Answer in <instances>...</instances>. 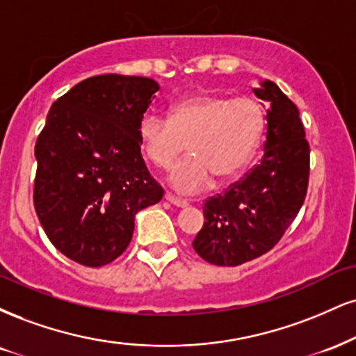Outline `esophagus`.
<instances>
[{
	"label": "esophagus",
	"mask_w": 356,
	"mask_h": 356,
	"mask_svg": "<svg viewBox=\"0 0 356 356\" xmlns=\"http://www.w3.org/2000/svg\"><path fill=\"white\" fill-rule=\"evenodd\" d=\"M165 200H169L170 204L177 205V207H187L189 205V202H187L186 199H181V197H175L174 194H170V192H165Z\"/></svg>",
	"instance_id": "esophagus-1"
}]
</instances>
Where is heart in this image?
Masks as SVG:
<instances>
[{
    "label": "heart",
    "instance_id": "1",
    "mask_svg": "<svg viewBox=\"0 0 356 356\" xmlns=\"http://www.w3.org/2000/svg\"><path fill=\"white\" fill-rule=\"evenodd\" d=\"M264 131V113L250 97L195 94L175 102L169 118L147 114L140 121L143 152L159 169H169L187 144L191 156L169 175L174 189L197 192L237 175L254 156Z\"/></svg>",
    "mask_w": 356,
    "mask_h": 356
}]
</instances>
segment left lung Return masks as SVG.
I'll use <instances>...</instances> for the list:
<instances>
[{
    "instance_id": "1",
    "label": "left lung",
    "mask_w": 356,
    "mask_h": 356,
    "mask_svg": "<svg viewBox=\"0 0 356 356\" xmlns=\"http://www.w3.org/2000/svg\"><path fill=\"white\" fill-rule=\"evenodd\" d=\"M267 106L264 156L224 194L204 202L192 247L205 262L237 267L267 254L295 220L307 195L310 145L297 106L272 81L254 89Z\"/></svg>"
}]
</instances>
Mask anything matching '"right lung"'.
<instances>
[{"label":"right lung","instance_id":"obj_1","mask_svg":"<svg viewBox=\"0 0 356 356\" xmlns=\"http://www.w3.org/2000/svg\"><path fill=\"white\" fill-rule=\"evenodd\" d=\"M157 91L151 78L92 76L53 102L38 136V219L51 243L84 267L118 259L129 245L136 213L164 195L139 140Z\"/></svg>","mask_w":356,"mask_h":356}]
</instances>
